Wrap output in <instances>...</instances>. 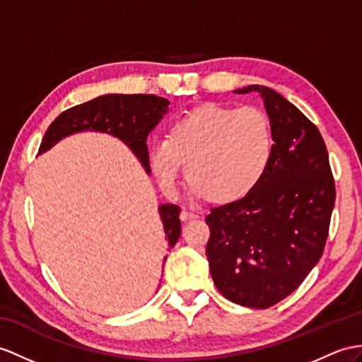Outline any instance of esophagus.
<instances>
[{
    "mask_svg": "<svg viewBox=\"0 0 362 362\" xmlns=\"http://www.w3.org/2000/svg\"><path fill=\"white\" fill-rule=\"evenodd\" d=\"M180 218L182 219V221H189V219H195V218H198V215H197V214H193V211H189V210H182V211H181V215H180Z\"/></svg>",
    "mask_w": 362,
    "mask_h": 362,
    "instance_id": "34e87169",
    "label": "esophagus"
}]
</instances>
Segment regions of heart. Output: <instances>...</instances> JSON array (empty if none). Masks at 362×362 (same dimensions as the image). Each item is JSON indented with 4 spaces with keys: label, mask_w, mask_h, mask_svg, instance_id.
Instances as JSON below:
<instances>
[{
    "label": "heart",
    "mask_w": 362,
    "mask_h": 362,
    "mask_svg": "<svg viewBox=\"0 0 362 362\" xmlns=\"http://www.w3.org/2000/svg\"><path fill=\"white\" fill-rule=\"evenodd\" d=\"M272 155V126L261 109L206 104L175 119L165 139L153 141L148 165L160 186L172 190L186 164L197 197L228 204L258 187Z\"/></svg>",
    "instance_id": "heart-1"
}]
</instances>
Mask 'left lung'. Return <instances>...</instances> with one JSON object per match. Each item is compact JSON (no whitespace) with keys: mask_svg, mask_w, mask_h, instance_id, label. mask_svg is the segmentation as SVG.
Returning <instances> with one entry per match:
<instances>
[{"mask_svg":"<svg viewBox=\"0 0 362 362\" xmlns=\"http://www.w3.org/2000/svg\"><path fill=\"white\" fill-rule=\"evenodd\" d=\"M233 92L261 95L275 144L258 187L206 216V255L227 299L267 308L295 292L322 257L337 192L324 139L301 110L266 86Z\"/></svg>","mask_w":362,"mask_h":362,"instance_id":"8db88e82","label":"left lung"}]
</instances>
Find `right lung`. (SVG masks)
<instances>
[{
  "mask_svg": "<svg viewBox=\"0 0 362 362\" xmlns=\"http://www.w3.org/2000/svg\"><path fill=\"white\" fill-rule=\"evenodd\" d=\"M169 104L156 95L109 93L98 96L61 113L44 134L38 155L50 151L66 136L79 132H101L122 141L148 175L151 165L146 139L169 110ZM158 211L169 247H173L181 235V209L175 204H161Z\"/></svg>",
  "mask_w": 362,
  "mask_h": 362,
  "instance_id": "obj_1",
  "label": "right lung"
}]
</instances>
